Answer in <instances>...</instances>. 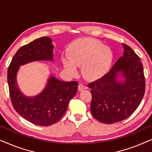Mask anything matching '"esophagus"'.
Masks as SVG:
<instances>
[{"instance_id":"34e87169","label":"esophagus","mask_w":152,"mask_h":152,"mask_svg":"<svg viewBox=\"0 0 152 152\" xmlns=\"http://www.w3.org/2000/svg\"><path fill=\"white\" fill-rule=\"evenodd\" d=\"M86 87L84 86V85H83L82 84H79V86H78V91H82L84 90V89H86Z\"/></svg>"}]
</instances>
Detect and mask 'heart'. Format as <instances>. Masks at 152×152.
Listing matches in <instances>:
<instances>
[{"label":"heart","mask_w":152,"mask_h":152,"mask_svg":"<svg viewBox=\"0 0 152 152\" xmlns=\"http://www.w3.org/2000/svg\"><path fill=\"white\" fill-rule=\"evenodd\" d=\"M113 58L110 48L95 39H86L75 42L68 50V59L64 58L62 62L72 75L77 74V67H82L85 77L95 80L107 73Z\"/></svg>","instance_id":"1"}]
</instances>
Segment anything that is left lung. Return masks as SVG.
Returning a JSON list of instances; mask_svg holds the SVG:
<instances>
[{"mask_svg": "<svg viewBox=\"0 0 152 152\" xmlns=\"http://www.w3.org/2000/svg\"><path fill=\"white\" fill-rule=\"evenodd\" d=\"M123 55L110 71L89 84L91 113L105 124L124 120L138 107L144 96L145 79L140 59L129 45L122 43Z\"/></svg>", "mask_w": 152, "mask_h": 152, "instance_id": "left-lung-1", "label": "left lung"}]
</instances>
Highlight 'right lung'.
I'll return each mask as SVG.
<instances>
[{"mask_svg":"<svg viewBox=\"0 0 152 152\" xmlns=\"http://www.w3.org/2000/svg\"><path fill=\"white\" fill-rule=\"evenodd\" d=\"M53 49L50 37L37 39L16 52L7 70L10 95L14 109L39 126H50L59 121L77 91V82L61 81L53 73L50 74L45 88L35 96H26L18 87L16 78L20 66L33 61H54Z\"/></svg>","mask_w":152,"mask_h":152,"instance_id":"1","label":"right lung"}]
</instances>
